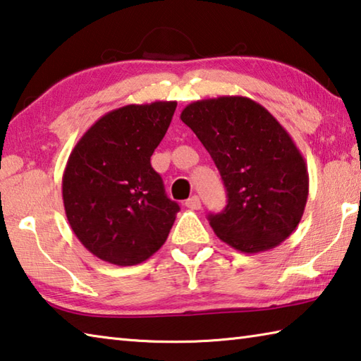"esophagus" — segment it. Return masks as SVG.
<instances>
[{"instance_id": "obj_1", "label": "esophagus", "mask_w": 361, "mask_h": 361, "mask_svg": "<svg viewBox=\"0 0 361 361\" xmlns=\"http://www.w3.org/2000/svg\"><path fill=\"white\" fill-rule=\"evenodd\" d=\"M185 206L188 207V209H193V211H198L201 207V200L200 197H197V195H193L192 198H188L185 201Z\"/></svg>"}]
</instances>
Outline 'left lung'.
<instances>
[{"mask_svg": "<svg viewBox=\"0 0 361 361\" xmlns=\"http://www.w3.org/2000/svg\"><path fill=\"white\" fill-rule=\"evenodd\" d=\"M209 152L226 188L222 212L209 214L233 249L258 254L292 235L309 195L306 161L286 128L245 97L195 101L180 114Z\"/></svg>", "mask_w": 361, "mask_h": 361, "instance_id": "8db88e82", "label": "left lung"}]
</instances>
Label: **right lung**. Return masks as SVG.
<instances>
[{"label":"right lung","mask_w":361,"mask_h":361,"mask_svg":"<svg viewBox=\"0 0 361 361\" xmlns=\"http://www.w3.org/2000/svg\"><path fill=\"white\" fill-rule=\"evenodd\" d=\"M176 101L104 114L75 144L63 173V204L82 245L103 262L133 267L161 247L179 212L150 157Z\"/></svg>","instance_id":"obj_1"}]
</instances>
